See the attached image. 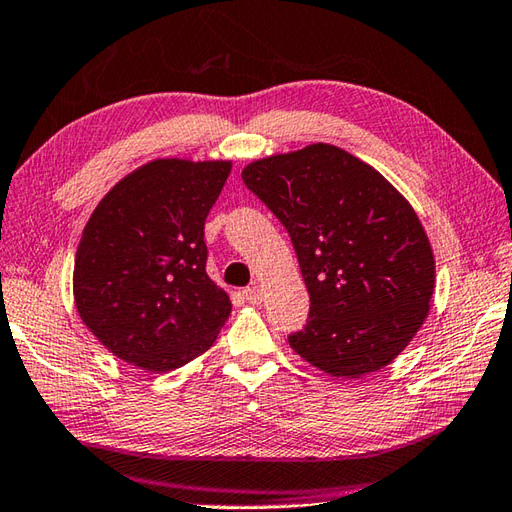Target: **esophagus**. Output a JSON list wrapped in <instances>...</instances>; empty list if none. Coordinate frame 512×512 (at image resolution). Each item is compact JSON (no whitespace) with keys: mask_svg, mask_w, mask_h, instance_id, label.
<instances>
[{"mask_svg":"<svg viewBox=\"0 0 512 512\" xmlns=\"http://www.w3.org/2000/svg\"><path fill=\"white\" fill-rule=\"evenodd\" d=\"M243 296L247 302H252V305H260L263 302V291H260V287H247L243 289Z\"/></svg>","mask_w":512,"mask_h":512,"instance_id":"esophagus-1","label":"esophagus"}]
</instances>
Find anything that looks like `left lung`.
<instances>
[{
  "label": "left lung",
  "mask_w": 512,
  "mask_h": 512,
  "mask_svg": "<svg viewBox=\"0 0 512 512\" xmlns=\"http://www.w3.org/2000/svg\"><path fill=\"white\" fill-rule=\"evenodd\" d=\"M243 183L289 232L309 318L289 344L333 378L387 367L422 327L435 289L429 238L409 201L336 145L249 163Z\"/></svg>",
  "instance_id": "left-lung-1"
}]
</instances>
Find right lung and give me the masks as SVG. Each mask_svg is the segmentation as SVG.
<instances>
[{"instance_id":"1","label":"right lung","mask_w":512,"mask_h":512,"mask_svg":"<svg viewBox=\"0 0 512 512\" xmlns=\"http://www.w3.org/2000/svg\"><path fill=\"white\" fill-rule=\"evenodd\" d=\"M229 172V161H152L92 212L72 291L81 320L117 358L165 373L214 344L232 302L205 271L203 229Z\"/></svg>"}]
</instances>
